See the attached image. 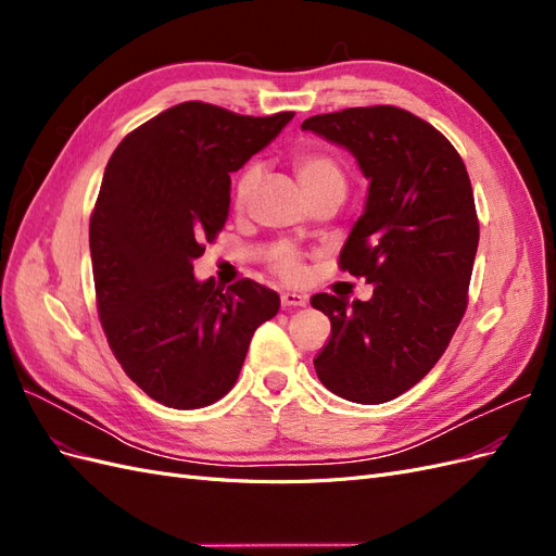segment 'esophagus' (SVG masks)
Here are the masks:
<instances>
[{
  "label": "esophagus",
  "mask_w": 556,
  "mask_h": 556,
  "mask_svg": "<svg viewBox=\"0 0 556 556\" xmlns=\"http://www.w3.org/2000/svg\"><path fill=\"white\" fill-rule=\"evenodd\" d=\"M306 294H299V292H282L280 294V304L285 306V308H301V306H306Z\"/></svg>",
  "instance_id": "1"
}]
</instances>
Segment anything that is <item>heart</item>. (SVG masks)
I'll list each match as a JSON object with an SVG mask.
<instances>
[{
	"label": "heart",
	"instance_id": "heart-1",
	"mask_svg": "<svg viewBox=\"0 0 556 556\" xmlns=\"http://www.w3.org/2000/svg\"><path fill=\"white\" fill-rule=\"evenodd\" d=\"M294 172L299 176L301 188L306 190L308 199H315L319 194H339L341 199L345 197V188H348L345 169L339 160L331 157L329 153H323V150H301V153H296ZM260 178H262L260 162H248L239 172L237 180H233V188H231L233 206L243 208L248 204L252 192L257 190ZM278 268L282 271V276L288 278L299 276V262L292 252H282L278 257Z\"/></svg>",
	"mask_w": 556,
	"mask_h": 556
}]
</instances>
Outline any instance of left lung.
I'll list each match as a JSON object with an SVG mask.
<instances>
[{"label": "left lung", "mask_w": 556, "mask_h": 556, "mask_svg": "<svg viewBox=\"0 0 556 556\" xmlns=\"http://www.w3.org/2000/svg\"><path fill=\"white\" fill-rule=\"evenodd\" d=\"M301 129L345 148L368 180L341 268L374 296L311 299L331 323L317 378L352 403L392 401L431 371L464 317L480 239L473 188L454 146L403 109L313 115Z\"/></svg>", "instance_id": "left-lung-1"}]
</instances>
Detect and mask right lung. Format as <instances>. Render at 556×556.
Wrapping results in <instances>:
<instances>
[{"label": "right lung", "instance_id": "add662e5", "mask_svg": "<svg viewBox=\"0 0 556 556\" xmlns=\"http://www.w3.org/2000/svg\"><path fill=\"white\" fill-rule=\"evenodd\" d=\"M292 117L182 102L127 134L106 164L90 217L99 319L125 374L166 408L223 399L252 333L280 308L255 280L223 290L192 271L229 217V174Z\"/></svg>", "mask_w": 556, "mask_h": 556}]
</instances>
